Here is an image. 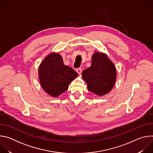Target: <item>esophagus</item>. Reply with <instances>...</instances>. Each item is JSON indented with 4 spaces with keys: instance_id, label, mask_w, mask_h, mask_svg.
Masks as SVG:
<instances>
[{
    "instance_id": "obj_1",
    "label": "esophagus",
    "mask_w": 153,
    "mask_h": 153,
    "mask_svg": "<svg viewBox=\"0 0 153 153\" xmlns=\"http://www.w3.org/2000/svg\"><path fill=\"white\" fill-rule=\"evenodd\" d=\"M76 71L77 72V73L79 74H80L82 73V69L81 68H77L76 69Z\"/></svg>"
}]
</instances>
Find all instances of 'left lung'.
<instances>
[{
	"instance_id": "1",
	"label": "left lung",
	"mask_w": 153,
	"mask_h": 153,
	"mask_svg": "<svg viewBox=\"0 0 153 153\" xmlns=\"http://www.w3.org/2000/svg\"><path fill=\"white\" fill-rule=\"evenodd\" d=\"M88 91L99 96L110 92L114 85L116 71L114 63L103 53H95L91 67L82 72Z\"/></svg>"
}]
</instances>
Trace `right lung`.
Segmentation results:
<instances>
[{
    "label": "right lung",
    "instance_id": "right-lung-1",
    "mask_svg": "<svg viewBox=\"0 0 153 153\" xmlns=\"http://www.w3.org/2000/svg\"><path fill=\"white\" fill-rule=\"evenodd\" d=\"M77 75L72 68L63 64L62 56L56 53L50 54L45 57L39 69L42 87L53 97H57L67 91L70 82Z\"/></svg>",
    "mask_w": 153,
    "mask_h": 153
}]
</instances>
